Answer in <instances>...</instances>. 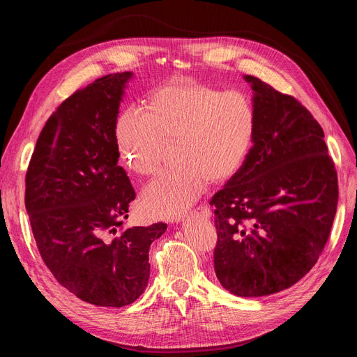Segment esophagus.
<instances>
[{
    "instance_id": "obj_1",
    "label": "esophagus",
    "mask_w": 357,
    "mask_h": 357,
    "mask_svg": "<svg viewBox=\"0 0 357 357\" xmlns=\"http://www.w3.org/2000/svg\"><path fill=\"white\" fill-rule=\"evenodd\" d=\"M193 214L199 215V218H202V219H210L211 211H210V208H207V207H204V205H201V207H198L195 211H192V215H193Z\"/></svg>"
}]
</instances>
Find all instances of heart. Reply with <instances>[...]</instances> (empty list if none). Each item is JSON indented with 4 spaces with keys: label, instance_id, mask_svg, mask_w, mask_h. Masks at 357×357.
I'll list each match as a JSON object with an SVG mask.
<instances>
[{
    "label": "heart",
    "instance_id": "obj_1",
    "mask_svg": "<svg viewBox=\"0 0 357 357\" xmlns=\"http://www.w3.org/2000/svg\"><path fill=\"white\" fill-rule=\"evenodd\" d=\"M256 129L252 100L204 83H171L150 92L143 110L128 107L116 119L114 138L128 169L158 172L165 143L176 142V167L143 190L144 210L177 219L198 201L210 180L236 174L250 152Z\"/></svg>",
    "mask_w": 357,
    "mask_h": 357
}]
</instances>
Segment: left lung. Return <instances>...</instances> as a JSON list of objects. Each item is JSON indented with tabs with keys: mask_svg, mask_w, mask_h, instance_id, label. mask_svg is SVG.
<instances>
[{
	"mask_svg": "<svg viewBox=\"0 0 357 357\" xmlns=\"http://www.w3.org/2000/svg\"><path fill=\"white\" fill-rule=\"evenodd\" d=\"M256 129L244 164L211 198L214 271L231 294L257 298L298 283L316 265L338 204L325 134L294 96L253 75Z\"/></svg>",
	"mask_w": 357,
	"mask_h": 357,
	"instance_id": "8db88e82",
	"label": "left lung"
}]
</instances>
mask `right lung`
Masks as SVG:
<instances>
[{"label": "right lung", "instance_id": "obj_1", "mask_svg": "<svg viewBox=\"0 0 357 357\" xmlns=\"http://www.w3.org/2000/svg\"><path fill=\"white\" fill-rule=\"evenodd\" d=\"M131 77L104 75L63 101L41 129L25 178L43 261L59 284L98 307L138 299L150 275V244L167 231L162 222L119 231L135 199L114 138Z\"/></svg>", "mask_w": 357, "mask_h": 357}]
</instances>
